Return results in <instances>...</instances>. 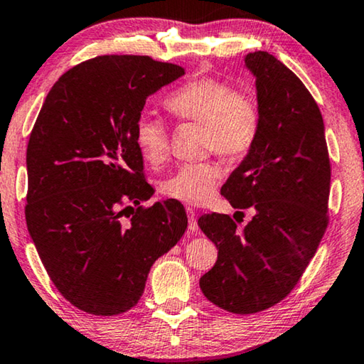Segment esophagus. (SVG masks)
<instances>
[{
	"label": "esophagus",
	"instance_id": "34e87169",
	"mask_svg": "<svg viewBox=\"0 0 364 364\" xmlns=\"http://www.w3.org/2000/svg\"><path fill=\"white\" fill-rule=\"evenodd\" d=\"M186 212H188V218H189V231L191 232H197V231H199V225H197L196 212L191 207L186 208Z\"/></svg>",
	"mask_w": 364,
	"mask_h": 364
}]
</instances>
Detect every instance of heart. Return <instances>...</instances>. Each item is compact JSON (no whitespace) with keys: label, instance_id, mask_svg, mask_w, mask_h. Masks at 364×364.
<instances>
[{"label":"heart","instance_id":"b5f03b06","mask_svg":"<svg viewBox=\"0 0 364 364\" xmlns=\"http://www.w3.org/2000/svg\"><path fill=\"white\" fill-rule=\"evenodd\" d=\"M171 114L181 122L204 127V143L228 159H239L250 151L258 132V109L254 100L217 78L191 80L165 101ZM134 144L147 164L157 167L167 159L168 132L160 120L141 115L134 123ZM221 178L212 162L184 164L160 181V193L183 204H207Z\"/></svg>","mask_w":364,"mask_h":364}]
</instances>
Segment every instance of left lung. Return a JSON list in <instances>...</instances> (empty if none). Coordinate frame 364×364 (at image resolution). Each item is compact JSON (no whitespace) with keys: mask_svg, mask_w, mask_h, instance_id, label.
<instances>
[{"mask_svg":"<svg viewBox=\"0 0 364 364\" xmlns=\"http://www.w3.org/2000/svg\"><path fill=\"white\" fill-rule=\"evenodd\" d=\"M244 63L255 78L258 132L221 194L255 215L244 230L230 215L197 221L218 249L202 294L237 315L267 310L297 284L328 226L331 189L324 123L310 91L267 51Z\"/></svg>","mask_w":364,"mask_h":364,"instance_id":"obj_1","label":"left lung"}]
</instances>
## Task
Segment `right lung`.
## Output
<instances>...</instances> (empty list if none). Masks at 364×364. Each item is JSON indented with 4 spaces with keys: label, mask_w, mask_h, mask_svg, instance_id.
I'll list each match as a JSON object with an SVG mask.
<instances>
[{
    "label": "right lung",
    "mask_w": 364,
    "mask_h": 364,
    "mask_svg": "<svg viewBox=\"0 0 364 364\" xmlns=\"http://www.w3.org/2000/svg\"><path fill=\"white\" fill-rule=\"evenodd\" d=\"M183 75L149 56L90 59L54 83L30 134V237L58 291L91 315L136 305L154 262L188 228L178 202L139 207L154 189L134 144L147 97Z\"/></svg>",
    "instance_id": "right-lung-1"
}]
</instances>
